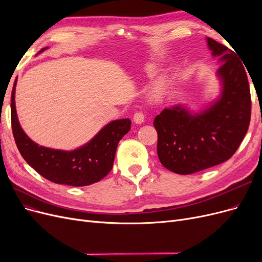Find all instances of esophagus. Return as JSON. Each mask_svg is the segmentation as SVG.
<instances>
[{"mask_svg": "<svg viewBox=\"0 0 262 262\" xmlns=\"http://www.w3.org/2000/svg\"><path fill=\"white\" fill-rule=\"evenodd\" d=\"M133 121L136 123H142L144 121V115L141 112H137L133 115Z\"/></svg>", "mask_w": 262, "mask_h": 262, "instance_id": "1", "label": "esophagus"}]
</instances>
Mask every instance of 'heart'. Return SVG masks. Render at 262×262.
<instances>
[{
	"label": "heart",
	"instance_id": "1",
	"mask_svg": "<svg viewBox=\"0 0 262 262\" xmlns=\"http://www.w3.org/2000/svg\"><path fill=\"white\" fill-rule=\"evenodd\" d=\"M150 69V67H148V70ZM166 89H167V78L165 76L158 77L157 80L155 81V83L152 86V94L154 97H161L165 94Z\"/></svg>",
	"mask_w": 262,
	"mask_h": 262
}]
</instances>
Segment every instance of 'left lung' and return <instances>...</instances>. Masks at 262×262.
Instances as JSON below:
<instances>
[{
    "instance_id": "obj_1",
    "label": "left lung",
    "mask_w": 262,
    "mask_h": 262,
    "mask_svg": "<svg viewBox=\"0 0 262 262\" xmlns=\"http://www.w3.org/2000/svg\"><path fill=\"white\" fill-rule=\"evenodd\" d=\"M220 58V98L198 114L184 106L165 108L154 119L157 155L165 168L179 175L201 171L229 160L247 133L251 98L243 62L224 45L207 38Z\"/></svg>"
}]
</instances>
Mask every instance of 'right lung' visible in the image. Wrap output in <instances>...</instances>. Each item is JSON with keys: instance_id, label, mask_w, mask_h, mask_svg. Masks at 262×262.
I'll return each mask as SVG.
<instances>
[{"instance_id": "add662e5", "label": "right lung", "mask_w": 262, "mask_h": 262, "mask_svg": "<svg viewBox=\"0 0 262 262\" xmlns=\"http://www.w3.org/2000/svg\"><path fill=\"white\" fill-rule=\"evenodd\" d=\"M16 83L17 80H15L12 91L11 121L15 143L24 160L38 173L54 184L82 187L106 177L113 168L119 141L130 131V119L109 122L89 143L73 150L40 146L26 136L18 122L15 107Z\"/></svg>"}]
</instances>
